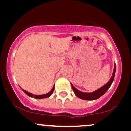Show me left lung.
I'll return each instance as SVG.
<instances>
[{
  "label": "left lung",
  "mask_w": 131,
  "mask_h": 131,
  "mask_svg": "<svg viewBox=\"0 0 131 131\" xmlns=\"http://www.w3.org/2000/svg\"><path fill=\"white\" fill-rule=\"evenodd\" d=\"M115 71H116V64H115V67H114V70H113V75L112 78H111V79H110V81H108V82L106 84L103 85V87H102L101 88H100L99 89L97 90L96 91L93 92H91V93L82 92L78 91L77 89L75 88L71 84L72 89H73L75 95H76L78 97L82 99V100H96V99H99V97H101L102 95H103L104 94L106 91H107V90L110 88L113 81L114 80V78H115Z\"/></svg>",
  "instance_id": "obj_1"
}]
</instances>
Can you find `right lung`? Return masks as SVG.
Returning <instances> with one entry per match:
<instances>
[{"instance_id": "right-lung-1", "label": "right lung", "mask_w": 131, "mask_h": 131, "mask_svg": "<svg viewBox=\"0 0 131 131\" xmlns=\"http://www.w3.org/2000/svg\"><path fill=\"white\" fill-rule=\"evenodd\" d=\"M23 91H24V92H25V94H26L27 95H28V96H29V97H32V98L37 99H44V98H47V97H50L51 95H52V93H53V92L54 91V86L53 87V88H52V89L50 91V92L47 93V94H44V95H36L31 94V93L28 92H27L26 91H24V90H23Z\"/></svg>"}]
</instances>
